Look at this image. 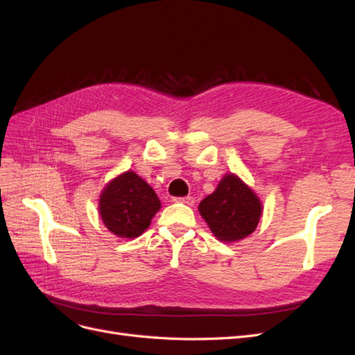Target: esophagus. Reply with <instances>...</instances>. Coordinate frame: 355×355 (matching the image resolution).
<instances>
[{
    "label": "esophagus",
    "mask_w": 355,
    "mask_h": 355,
    "mask_svg": "<svg viewBox=\"0 0 355 355\" xmlns=\"http://www.w3.org/2000/svg\"><path fill=\"white\" fill-rule=\"evenodd\" d=\"M173 201H176V202H185V204H188V206H192L196 200H194V197L187 196V197H175Z\"/></svg>",
    "instance_id": "1"
}]
</instances>
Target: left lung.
Instances as JSON below:
<instances>
[{"instance_id":"1","label":"left lung","mask_w":355,"mask_h":355,"mask_svg":"<svg viewBox=\"0 0 355 355\" xmlns=\"http://www.w3.org/2000/svg\"><path fill=\"white\" fill-rule=\"evenodd\" d=\"M198 211L214 237L231 243L256 230L262 216V202L239 176L230 173L223 176L213 194L200 202Z\"/></svg>"}]
</instances>
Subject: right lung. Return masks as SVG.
Listing matches in <instances>:
<instances>
[{
	"mask_svg": "<svg viewBox=\"0 0 355 355\" xmlns=\"http://www.w3.org/2000/svg\"><path fill=\"white\" fill-rule=\"evenodd\" d=\"M159 207L155 191L130 170L112 179L99 198L103 223L121 239L139 237L151 225Z\"/></svg>",
	"mask_w": 355,
	"mask_h": 355,
	"instance_id": "obj_1",
	"label": "right lung"
}]
</instances>
